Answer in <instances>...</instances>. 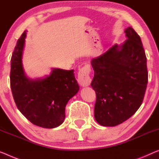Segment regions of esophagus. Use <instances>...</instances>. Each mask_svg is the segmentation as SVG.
<instances>
[{"instance_id":"1","label":"esophagus","mask_w":159,"mask_h":159,"mask_svg":"<svg viewBox=\"0 0 159 159\" xmlns=\"http://www.w3.org/2000/svg\"><path fill=\"white\" fill-rule=\"evenodd\" d=\"M91 68L89 65H86L82 67L78 73V81L82 86H88L91 84V79L90 77Z\"/></svg>"}]
</instances>
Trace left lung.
<instances>
[{"mask_svg": "<svg viewBox=\"0 0 159 159\" xmlns=\"http://www.w3.org/2000/svg\"><path fill=\"white\" fill-rule=\"evenodd\" d=\"M124 43L115 44L91 61L96 92L95 119L115 126L131 117L143 102L148 84L146 56L141 38L131 27L125 30Z\"/></svg>", "mask_w": 159, "mask_h": 159, "instance_id": "1", "label": "left lung"}]
</instances>
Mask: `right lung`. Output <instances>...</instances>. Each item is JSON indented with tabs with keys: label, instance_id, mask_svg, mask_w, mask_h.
I'll list each match as a JSON object with an SVG mask.
<instances>
[{
	"label": "right lung",
	"instance_id": "right-lung-1",
	"mask_svg": "<svg viewBox=\"0 0 159 159\" xmlns=\"http://www.w3.org/2000/svg\"><path fill=\"white\" fill-rule=\"evenodd\" d=\"M26 31L18 40L12 54V93L18 110L29 121L38 126L53 129L64 121L66 104L79 91V86L74 70L53 68L44 79H28L22 63Z\"/></svg>",
	"mask_w": 159,
	"mask_h": 159
}]
</instances>
